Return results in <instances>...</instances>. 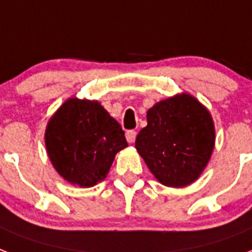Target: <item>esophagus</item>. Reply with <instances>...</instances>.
Listing matches in <instances>:
<instances>
[{"label":"esophagus","instance_id":"esophagus-1","mask_svg":"<svg viewBox=\"0 0 252 252\" xmlns=\"http://www.w3.org/2000/svg\"><path fill=\"white\" fill-rule=\"evenodd\" d=\"M135 138H136L135 130H128V131L126 132V139H127L128 143H132V142L135 140Z\"/></svg>","mask_w":252,"mask_h":252}]
</instances>
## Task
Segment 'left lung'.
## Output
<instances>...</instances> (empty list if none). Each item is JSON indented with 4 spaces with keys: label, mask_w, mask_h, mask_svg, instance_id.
I'll list each match as a JSON object with an SVG mask.
<instances>
[{
    "label": "left lung",
    "mask_w": 252,
    "mask_h": 252,
    "mask_svg": "<svg viewBox=\"0 0 252 252\" xmlns=\"http://www.w3.org/2000/svg\"><path fill=\"white\" fill-rule=\"evenodd\" d=\"M209 112L183 93L163 99L147 112V126L135 147L153 175L167 187L180 188L197 180L214 148Z\"/></svg>",
    "instance_id": "obj_1"
}]
</instances>
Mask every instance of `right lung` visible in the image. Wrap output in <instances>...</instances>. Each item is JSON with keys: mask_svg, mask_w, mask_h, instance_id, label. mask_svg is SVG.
Listing matches in <instances>:
<instances>
[{"mask_svg": "<svg viewBox=\"0 0 252 252\" xmlns=\"http://www.w3.org/2000/svg\"><path fill=\"white\" fill-rule=\"evenodd\" d=\"M46 147L59 175L84 188L102 181L127 147L121 125L97 101L69 98L46 128Z\"/></svg>", "mask_w": 252, "mask_h": 252, "instance_id": "obj_1", "label": "right lung"}]
</instances>
